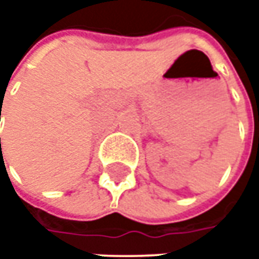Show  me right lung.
I'll return each instance as SVG.
<instances>
[{
  "label": "right lung",
  "mask_w": 259,
  "mask_h": 259,
  "mask_svg": "<svg viewBox=\"0 0 259 259\" xmlns=\"http://www.w3.org/2000/svg\"><path fill=\"white\" fill-rule=\"evenodd\" d=\"M0 144H1V138H0ZM0 147H1V145H0Z\"/></svg>",
  "instance_id": "1"
}]
</instances>
